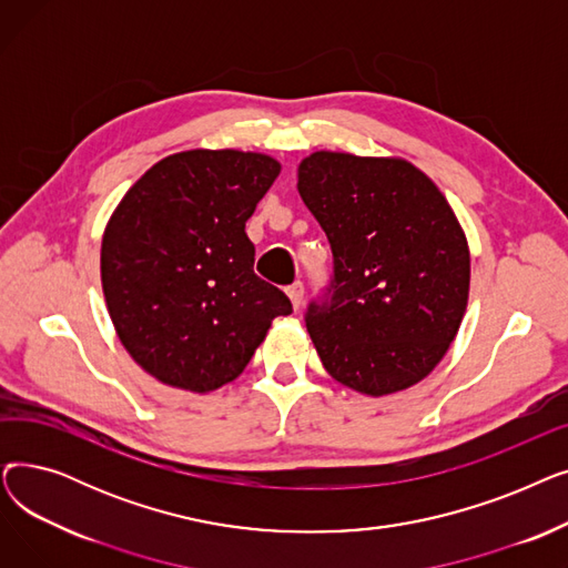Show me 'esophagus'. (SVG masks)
Returning a JSON list of instances; mask_svg holds the SVG:
<instances>
[{
	"label": "esophagus",
	"instance_id": "esophagus-1",
	"mask_svg": "<svg viewBox=\"0 0 568 568\" xmlns=\"http://www.w3.org/2000/svg\"><path fill=\"white\" fill-rule=\"evenodd\" d=\"M287 296H290V302H292V306H294V311H300L302 308V304H304V283H292L290 287H287Z\"/></svg>",
	"mask_w": 568,
	"mask_h": 568
}]
</instances>
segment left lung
I'll use <instances>...</instances> for the list:
<instances>
[{"label": "left lung", "mask_w": 568, "mask_h": 568, "mask_svg": "<svg viewBox=\"0 0 568 568\" xmlns=\"http://www.w3.org/2000/svg\"><path fill=\"white\" fill-rule=\"evenodd\" d=\"M300 195L334 253V281L306 329L336 382L389 396L449 352L467 308V236L433 179L398 156L313 152Z\"/></svg>", "instance_id": "1"}]
</instances>
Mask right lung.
Wrapping results in <instances>:
<instances>
[{"instance_id":"obj_1","label":"right lung","mask_w":568,"mask_h":568,"mask_svg":"<svg viewBox=\"0 0 568 568\" xmlns=\"http://www.w3.org/2000/svg\"><path fill=\"white\" fill-rule=\"evenodd\" d=\"M281 163L189 149L149 168L112 212L101 285L114 332L159 382L209 394L236 379L287 296L253 272L246 221Z\"/></svg>"}]
</instances>
